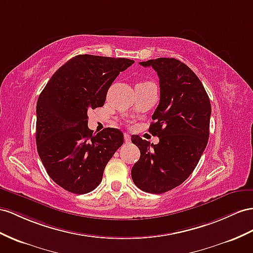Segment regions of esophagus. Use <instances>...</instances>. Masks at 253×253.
I'll return each mask as SVG.
<instances>
[{"label":"esophagus","instance_id":"34e87169","mask_svg":"<svg viewBox=\"0 0 253 253\" xmlns=\"http://www.w3.org/2000/svg\"><path fill=\"white\" fill-rule=\"evenodd\" d=\"M124 140H125L126 143H130V142H131L130 135H129L128 133H124Z\"/></svg>","mask_w":253,"mask_h":253}]
</instances>
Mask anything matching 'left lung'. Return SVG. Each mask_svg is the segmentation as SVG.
Listing matches in <instances>:
<instances>
[{
    "mask_svg": "<svg viewBox=\"0 0 253 253\" xmlns=\"http://www.w3.org/2000/svg\"><path fill=\"white\" fill-rule=\"evenodd\" d=\"M140 64L159 77L160 100L148 129L159 143L132 135L141 156L131 177L141 190L159 194L184 183L196 169L209 141L211 107L202 82L186 64L173 57Z\"/></svg>",
    "mask_w": 253,
    "mask_h": 253,
    "instance_id": "left-lung-1",
    "label": "left lung"
}]
</instances>
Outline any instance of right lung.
<instances>
[{
  "mask_svg": "<svg viewBox=\"0 0 253 253\" xmlns=\"http://www.w3.org/2000/svg\"><path fill=\"white\" fill-rule=\"evenodd\" d=\"M134 63L129 59L80 54L57 69L36 106V144L43 167L65 190H94L114 153L124 143L119 129L94 134L87 111L102 107L115 78Z\"/></svg>",
  "mask_w": 253,
  "mask_h": 253,
  "instance_id": "1",
  "label": "right lung"
}]
</instances>
